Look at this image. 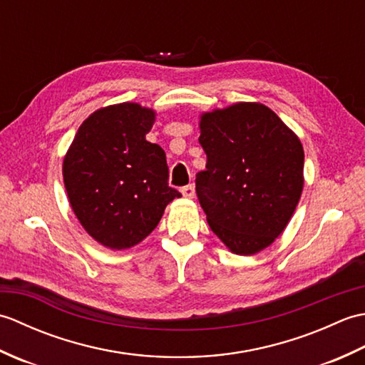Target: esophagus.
Wrapping results in <instances>:
<instances>
[{
    "instance_id": "34e87169",
    "label": "esophagus",
    "mask_w": 365,
    "mask_h": 365,
    "mask_svg": "<svg viewBox=\"0 0 365 365\" xmlns=\"http://www.w3.org/2000/svg\"><path fill=\"white\" fill-rule=\"evenodd\" d=\"M180 191H182V195L185 197H190V199L195 197V195H196V188H195V185H192V183L187 185V187H183Z\"/></svg>"
}]
</instances>
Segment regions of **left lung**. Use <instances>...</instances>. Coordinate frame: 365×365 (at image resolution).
<instances>
[{
    "mask_svg": "<svg viewBox=\"0 0 365 365\" xmlns=\"http://www.w3.org/2000/svg\"><path fill=\"white\" fill-rule=\"evenodd\" d=\"M205 170L196 192L213 234L234 254L252 255L282 234L304 185L301 141L274 111L240 102L200 115Z\"/></svg>",
    "mask_w": 365,
    "mask_h": 365,
    "instance_id": "obj_1",
    "label": "left lung"
}]
</instances>
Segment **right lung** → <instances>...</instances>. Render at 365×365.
Segmentation results:
<instances>
[{
	"mask_svg": "<svg viewBox=\"0 0 365 365\" xmlns=\"http://www.w3.org/2000/svg\"><path fill=\"white\" fill-rule=\"evenodd\" d=\"M155 111L138 103L100 108L81 123L63 163L68 202L88 234L128 250L157 227L180 197L168 185L166 153L145 139Z\"/></svg>",
	"mask_w": 365,
	"mask_h": 365,
	"instance_id": "right-lung-1",
	"label": "right lung"
}]
</instances>
